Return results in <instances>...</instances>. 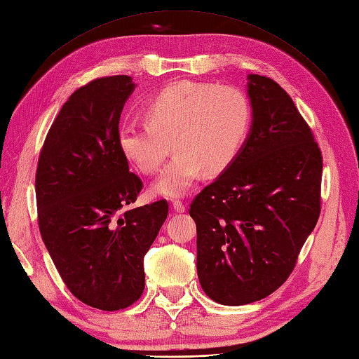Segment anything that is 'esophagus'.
Segmentation results:
<instances>
[{
  "instance_id": "34e87169",
  "label": "esophagus",
  "mask_w": 359,
  "mask_h": 359,
  "mask_svg": "<svg viewBox=\"0 0 359 359\" xmlns=\"http://www.w3.org/2000/svg\"><path fill=\"white\" fill-rule=\"evenodd\" d=\"M172 207H173V210L177 213H184L186 212V205L181 203V201H173L172 203Z\"/></svg>"
}]
</instances>
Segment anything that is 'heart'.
<instances>
[{"label":"heart","mask_w":359,"mask_h":359,"mask_svg":"<svg viewBox=\"0 0 359 359\" xmlns=\"http://www.w3.org/2000/svg\"><path fill=\"white\" fill-rule=\"evenodd\" d=\"M146 123H121L117 146L125 160L143 173L155 172L175 156L156 178L155 196L187 195L201 173L224 172L239 155L251 126L247 94L231 85L178 82L144 104Z\"/></svg>","instance_id":"heart-1"}]
</instances>
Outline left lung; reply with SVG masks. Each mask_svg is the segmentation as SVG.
<instances>
[{
	"label": "left lung",
	"instance_id": "8db88e82",
	"mask_svg": "<svg viewBox=\"0 0 359 359\" xmlns=\"http://www.w3.org/2000/svg\"><path fill=\"white\" fill-rule=\"evenodd\" d=\"M247 79L245 143L190 207L199 283L226 306L262 300L280 287L320 216L323 160L309 126L273 79Z\"/></svg>",
	"mask_w": 359,
	"mask_h": 359
}]
</instances>
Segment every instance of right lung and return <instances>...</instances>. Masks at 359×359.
<instances>
[{"mask_svg": "<svg viewBox=\"0 0 359 359\" xmlns=\"http://www.w3.org/2000/svg\"><path fill=\"white\" fill-rule=\"evenodd\" d=\"M135 83L95 79L59 111L39 155L36 204L42 241L67 287L102 311L144 290L143 260L168 217L165 201L128 208L143 184L117 146L121 111Z\"/></svg>", "mask_w": 359, "mask_h": 359, "instance_id": "1", "label": "right lung"}]
</instances>
